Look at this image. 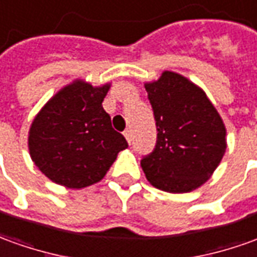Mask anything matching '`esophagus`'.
<instances>
[{
    "label": "esophagus",
    "mask_w": 257,
    "mask_h": 257,
    "mask_svg": "<svg viewBox=\"0 0 257 257\" xmlns=\"http://www.w3.org/2000/svg\"><path fill=\"white\" fill-rule=\"evenodd\" d=\"M123 134H124V137H125V140H127V143H128V144H132V133H130V130H125Z\"/></svg>",
    "instance_id": "1"
}]
</instances>
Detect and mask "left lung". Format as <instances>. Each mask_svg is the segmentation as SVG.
<instances>
[{"mask_svg":"<svg viewBox=\"0 0 257 257\" xmlns=\"http://www.w3.org/2000/svg\"><path fill=\"white\" fill-rule=\"evenodd\" d=\"M157 124V146L141 161L147 180L168 193H189L211 178L226 150L224 120L206 92L165 71L144 82Z\"/></svg>","mask_w":257,"mask_h":257,"instance_id":"left-lung-1","label":"left lung"}]
</instances>
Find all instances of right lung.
Masks as SVG:
<instances>
[{
	"label": "right lung",
	"mask_w": 257,
	"mask_h": 257,
	"mask_svg": "<svg viewBox=\"0 0 257 257\" xmlns=\"http://www.w3.org/2000/svg\"><path fill=\"white\" fill-rule=\"evenodd\" d=\"M111 82L93 86L77 78L37 111L28 134L33 164L51 182L84 189L105 178L127 141L111 127L102 102Z\"/></svg>",
	"instance_id": "right-lung-1"
}]
</instances>
